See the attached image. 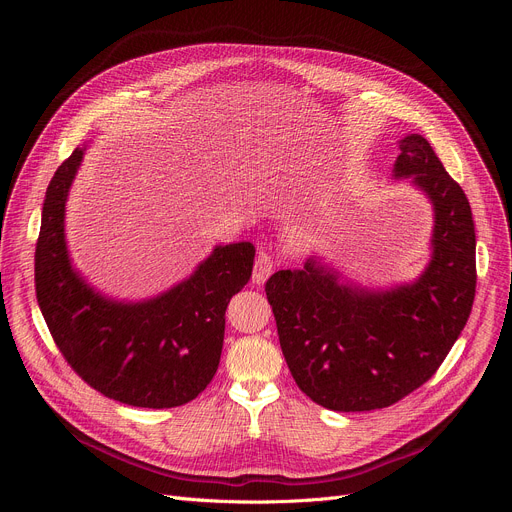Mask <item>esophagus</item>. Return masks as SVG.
Segmentation results:
<instances>
[{
    "label": "esophagus",
    "mask_w": 512,
    "mask_h": 512,
    "mask_svg": "<svg viewBox=\"0 0 512 512\" xmlns=\"http://www.w3.org/2000/svg\"><path fill=\"white\" fill-rule=\"evenodd\" d=\"M274 272V259L267 251H259L257 259H255V270H253V282L255 284H263L267 278L272 276Z\"/></svg>",
    "instance_id": "1"
}]
</instances>
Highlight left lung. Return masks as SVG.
I'll return each mask as SVG.
<instances>
[{
	"instance_id": "1",
	"label": "left lung",
	"mask_w": 512,
	"mask_h": 512,
	"mask_svg": "<svg viewBox=\"0 0 512 512\" xmlns=\"http://www.w3.org/2000/svg\"><path fill=\"white\" fill-rule=\"evenodd\" d=\"M394 178H411L434 211L432 259L413 280L367 288L319 257L265 284L297 386L317 405L373 411L425 384L461 336L475 299L471 205L421 134L398 143Z\"/></svg>"
}]
</instances>
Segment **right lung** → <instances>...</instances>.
I'll return each mask as SVG.
<instances>
[{
	"instance_id": "right-lung-1",
	"label": "right lung",
	"mask_w": 512,
	"mask_h": 512,
	"mask_svg": "<svg viewBox=\"0 0 512 512\" xmlns=\"http://www.w3.org/2000/svg\"><path fill=\"white\" fill-rule=\"evenodd\" d=\"M85 149L56 170L43 201L35 286L45 324L68 365L103 396L143 409L186 405L218 371L224 315L251 278L255 247L218 245L157 297H107L74 270L66 245V201Z\"/></svg>"
}]
</instances>
